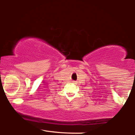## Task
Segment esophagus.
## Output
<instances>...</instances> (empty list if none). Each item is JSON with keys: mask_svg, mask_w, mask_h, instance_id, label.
Masks as SVG:
<instances>
[{"mask_svg": "<svg viewBox=\"0 0 135 135\" xmlns=\"http://www.w3.org/2000/svg\"><path fill=\"white\" fill-rule=\"evenodd\" d=\"M72 83H76V82H75L74 80H73V81H72Z\"/></svg>", "mask_w": 135, "mask_h": 135, "instance_id": "34e87169", "label": "esophagus"}]
</instances>
